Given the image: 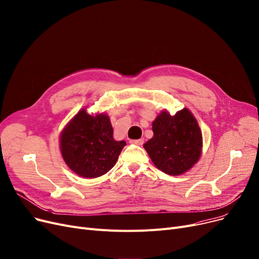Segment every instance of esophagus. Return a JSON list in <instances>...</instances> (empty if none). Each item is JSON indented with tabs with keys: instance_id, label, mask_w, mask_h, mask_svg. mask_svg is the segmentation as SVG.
I'll use <instances>...</instances> for the list:
<instances>
[{
	"instance_id": "esophagus-1",
	"label": "esophagus",
	"mask_w": 259,
	"mask_h": 259,
	"mask_svg": "<svg viewBox=\"0 0 259 259\" xmlns=\"http://www.w3.org/2000/svg\"><path fill=\"white\" fill-rule=\"evenodd\" d=\"M130 143L136 144L138 146H142L144 144V140H142V139H140V140H132V141H130Z\"/></svg>"
}]
</instances>
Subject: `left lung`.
Listing matches in <instances>:
<instances>
[{
  "label": "left lung",
  "instance_id": "1",
  "mask_svg": "<svg viewBox=\"0 0 259 259\" xmlns=\"http://www.w3.org/2000/svg\"><path fill=\"white\" fill-rule=\"evenodd\" d=\"M153 137L144 144L157 169L170 176L189 170L200 159L202 133L192 112L184 108L175 115L164 110L152 122Z\"/></svg>",
  "mask_w": 259,
  "mask_h": 259
}]
</instances>
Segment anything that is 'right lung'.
Wrapping results in <instances>:
<instances>
[{
    "label": "right lung",
    "mask_w": 259,
    "mask_h": 259,
    "mask_svg": "<svg viewBox=\"0 0 259 259\" xmlns=\"http://www.w3.org/2000/svg\"><path fill=\"white\" fill-rule=\"evenodd\" d=\"M125 141L113 139V128L107 114L95 116L80 110L67 123L60 136L64 162L78 176L97 178L113 167Z\"/></svg>",
    "instance_id": "obj_1"
}]
</instances>
